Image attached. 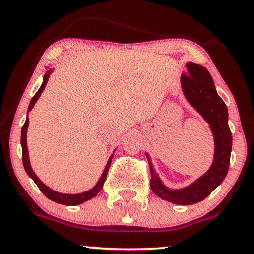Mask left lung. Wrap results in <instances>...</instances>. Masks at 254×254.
Returning <instances> with one entry per match:
<instances>
[{"mask_svg": "<svg viewBox=\"0 0 254 254\" xmlns=\"http://www.w3.org/2000/svg\"><path fill=\"white\" fill-rule=\"evenodd\" d=\"M188 71L182 75V88L186 100L209 124L215 142L212 164L205 174L183 189H170L162 183L154 170L149 155L145 153L150 166V186L156 196L173 204L190 205L205 199L223 182L228 173L232 133L228 127V110L215 88L211 75L199 64L188 62Z\"/></svg>", "mask_w": 254, "mask_h": 254, "instance_id": "obj_1", "label": "left lung"}]
</instances>
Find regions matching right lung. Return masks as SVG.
<instances>
[{
	"label": "right lung",
	"instance_id": "add662e5",
	"mask_svg": "<svg viewBox=\"0 0 254 254\" xmlns=\"http://www.w3.org/2000/svg\"><path fill=\"white\" fill-rule=\"evenodd\" d=\"M51 72H52V69H48V71L45 72V75H44V78H43L42 86H40V88L38 89V92L36 93V94H34V97L32 98L31 103H30V105H28L27 112H30V111L33 109L34 104L37 103V100H38V99H39L40 94H42V93H43L44 88H45L46 83H48L49 77H50ZM27 117H28V116H27ZM28 122H30V121H28V118H26V122H25L24 127H22V129H21L22 162H24V167H25L26 173L28 174V177L33 179V182L37 184V186H38V188H39V190L42 191L43 193L49 198V199L54 200V202H56V203L64 204V205H78V204H82V203L86 202V200L92 199V198H94L95 196H97L99 192H100L101 189H103V185H104L105 180H106L107 172H109V168H110L111 161H112L113 155L110 156L109 161H107V164H106V167H105V170L103 172V174H101L100 179L98 180L97 184H95L94 188H92L88 191L81 192V193H75V194L61 193V192H57V191L52 190V189L49 188V186H46L45 184H44L42 180H40L39 178L36 176V173H34L33 170H32L31 162H30V156H28V149H27V137H26V136H27Z\"/></svg>",
	"mask_w": 254,
	"mask_h": 254
}]
</instances>
